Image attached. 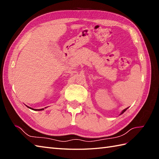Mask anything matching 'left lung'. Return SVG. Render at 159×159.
Returning <instances> with one entry per match:
<instances>
[{"label":"left lung","instance_id":"left-lung-1","mask_svg":"<svg viewBox=\"0 0 159 159\" xmlns=\"http://www.w3.org/2000/svg\"><path fill=\"white\" fill-rule=\"evenodd\" d=\"M127 109H128V108H126V109H124L122 111H121V113H120V115H121V114H122V113H124L125 112V111H126L127 110Z\"/></svg>","mask_w":159,"mask_h":159}]
</instances>
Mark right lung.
I'll use <instances>...</instances> for the list:
<instances>
[{"mask_svg":"<svg viewBox=\"0 0 159 159\" xmlns=\"http://www.w3.org/2000/svg\"><path fill=\"white\" fill-rule=\"evenodd\" d=\"M26 107H27L28 108H29V109H32V110H33V111H42V110H43V109H46V107H45L44 108V109H33V108H31V107H28V106H26Z\"/></svg>","mask_w":159,"mask_h":159,"instance_id":"right-lung-1","label":"right lung"}]
</instances>
